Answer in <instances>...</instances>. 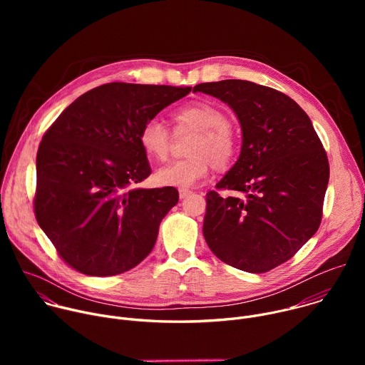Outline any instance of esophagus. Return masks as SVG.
<instances>
[{"label":"esophagus","mask_w":365,"mask_h":365,"mask_svg":"<svg viewBox=\"0 0 365 365\" xmlns=\"http://www.w3.org/2000/svg\"><path fill=\"white\" fill-rule=\"evenodd\" d=\"M192 193V190H189V189H179V197L180 199H185L186 196H189Z\"/></svg>","instance_id":"34e87169"}]
</instances>
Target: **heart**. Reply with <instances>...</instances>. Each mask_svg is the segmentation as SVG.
<instances>
[{"label":"heart","mask_w":365,"mask_h":365,"mask_svg":"<svg viewBox=\"0 0 365 365\" xmlns=\"http://www.w3.org/2000/svg\"><path fill=\"white\" fill-rule=\"evenodd\" d=\"M175 133L193 130L186 145L187 158L159 169L154 180L160 186L189 187L215 170L228 169L238 151V138L225 120L221 108L206 101H192L176 108L170 114ZM138 141L148 159L165 162L172 148L173 135L159 120L151 118L140 130Z\"/></svg>","instance_id":"1"}]
</instances>
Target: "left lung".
Returning <instances> with one entry per match:
<instances>
[{
  "mask_svg": "<svg viewBox=\"0 0 365 365\" xmlns=\"http://www.w3.org/2000/svg\"><path fill=\"white\" fill-rule=\"evenodd\" d=\"M227 102L242 128L234 168L206 193L203 237L221 262L250 273L286 263L322 221L328 155L314 125L280 91L250 81L199 83ZM221 190L238 195L222 197Z\"/></svg>",
  "mask_w": 365,
  "mask_h": 365,
  "instance_id": "left-lung-1",
  "label": "left lung"
}]
</instances>
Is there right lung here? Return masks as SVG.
<instances>
[{
    "label": "right lung",
    "mask_w": 365,
    "mask_h": 365,
    "mask_svg": "<svg viewBox=\"0 0 365 365\" xmlns=\"http://www.w3.org/2000/svg\"><path fill=\"white\" fill-rule=\"evenodd\" d=\"M190 86L111 82L56 118L38 145L34 215L58 255L86 276H117L150 254L179 200L175 187L133 189L150 176L138 134Z\"/></svg>",
    "instance_id": "1"
}]
</instances>
